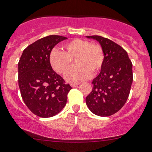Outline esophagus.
Returning <instances> with one entry per match:
<instances>
[{"mask_svg":"<svg viewBox=\"0 0 152 152\" xmlns=\"http://www.w3.org/2000/svg\"><path fill=\"white\" fill-rule=\"evenodd\" d=\"M78 85H79V83H71V87H76V86H77Z\"/></svg>","mask_w":152,"mask_h":152,"instance_id":"esophagus-1","label":"esophagus"}]
</instances>
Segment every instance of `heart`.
Returning <instances> with one entry per match:
<instances>
[{
  "mask_svg": "<svg viewBox=\"0 0 152 152\" xmlns=\"http://www.w3.org/2000/svg\"><path fill=\"white\" fill-rule=\"evenodd\" d=\"M64 51L54 49L50 54L52 68L61 74H65L73 66L75 59L77 66L66 75L67 81L78 82L88 79L91 75L101 71L104 63V53L98 44L86 40L75 38L63 45Z\"/></svg>",
  "mask_w": 152,
  "mask_h": 152,
  "instance_id": "obj_1",
  "label": "heart"
}]
</instances>
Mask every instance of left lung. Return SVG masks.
Instances as JSON below:
<instances>
[{
  "mask_svg": "<svg viewBox=\"0 0 152 152\" xmlns=\"http://www.w3.org/2000/svg\"><path fill=\"white\" fill-rule=\"evenodd\" d=\"M99 41L104 53L100 74L92 81L93 88L86 98V105L99 116L114 114L128 99L133 81L132 63L127 52L109 38L89 36Z\"/></svg>",
  "mask_w": 152,
  "mask_h": 152,
  "instance_id": "8db88e82",
  "label": "left lung"
}]
</instances>
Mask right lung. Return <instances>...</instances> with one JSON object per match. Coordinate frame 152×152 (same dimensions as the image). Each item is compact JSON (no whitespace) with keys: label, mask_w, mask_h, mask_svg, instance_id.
<instances>
[{"label":"right lung","mask_w":152,"mask_h":152,"mask_svg":"<svg viewBox=\"0 0 152 152\" xmlns=\"http://www.w3.org/2000/svg\"><path fill=\"white\" fill-rule=\"evenodd\" d=\"M66 37L51 35L29 45L18 62V86L24 103L33 114L48 118L58 114L71 86L52 69L50 54Z\"/></svg>","instance_id":"add662e5"}]
</instances>
